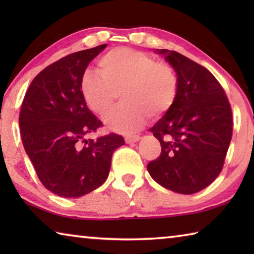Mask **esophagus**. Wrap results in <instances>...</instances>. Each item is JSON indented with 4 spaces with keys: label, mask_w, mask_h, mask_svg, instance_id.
<instances>
[{
    "label": "esophagus",
    "mask_w": 254,
    "mask_h": 254,
    "mask_svg": "<svg viewBox=\"0 0 254 254\" xmlns=\"http://www.w3.org/2000/svg\"><path fill=\"white\" fill-rule=\"evenodd\" d=\"M141 139L140 135H127L126 136V142L127 143H132V142H137Z\"/></svg>",
    "instance_id": "34e87169"
}]
</instances>
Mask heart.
Returning a JSON list of instances; mask_svg holds the SVG:
<instances>
[{"instance_id":"1","label":"heart","mask_w":254,"mask_h":254,"mask_svg":"<svg viewBox=\"0 0 254 254\" xmlns=\"http://www.w3.org/2000/svg\"><path fill=\"white\" fill-rule=\"evenodd\" d=\"M96 70L97 74L87 71L81 77V97L93 113L105 118L120 94L123 104L106 119L107 127L115 132L139 130L147 114L162 117L177 97L178 77L174 68L156 63L142 51L112 49L98 59Z\"/></svg>"}]
</instances>
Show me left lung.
Instances as JSON below:
<instances>
[{
	"label": "left lung",
	"mask_w": 254,
	"mask_h": 254,
	"mask_svg": "<svg viewBox=\"0 0 254 254\" xmlns=\"http://www.w3.org/2000/svg\"><path fill=\"white\" fill-rule=\"evenodd\" d=\"M174 68L178 93L171 109L150 128L161 153L148 163L154 182L190 195L212 184L224 165L233 119L224 89L205 67L177 51L156 49Z\"/></svg>",
	"instance_id": "1"
}]
</instances>
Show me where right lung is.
<instances>
[{"mask_svg": "<svg viewBox=\"0 0 254 254\" xmlns=\"http://www.w3.org/2000/svg\"><path fill=\"white\" fill-rule=\"evenodd\" d=\"M106 46L77 51L46 67L30 84L21 106L25 152L42 185L65 198H78L104 184L112 154L126 144L114 133L85 140L102 122L84 103L80 79Z\"/></svg>", "mask_w": 254, "mask_h": 254, "instance_id": "right-lung-1", "label": "right lung"}]
</instances>
